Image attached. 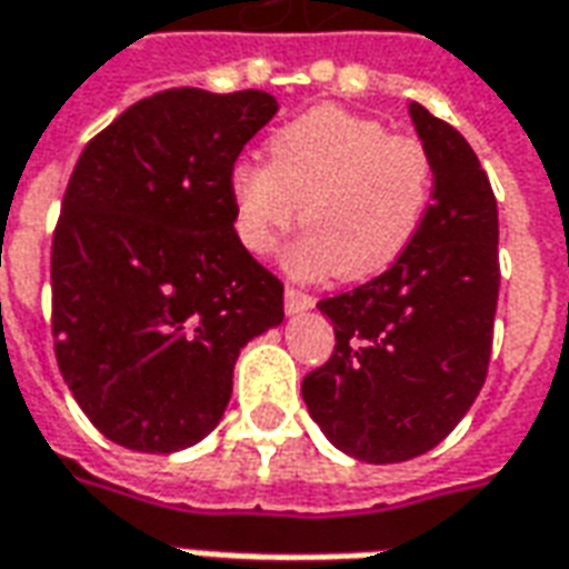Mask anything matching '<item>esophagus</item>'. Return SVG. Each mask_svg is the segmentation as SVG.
<instances>
[{"mask_svg":"<svg viewBox=\"0 0 569 569\" xmlns=\"http://www.w3.org/2000/svg\"><path fill=\"white\" fill-rule=\"evenodd\" d=\"M283 305H286V313H301V310L313 308V296L301 292V289H296V286H286Z\"/></svg>","mask_w":569,"mask_h":569,"instance_id":"34e87169","label":"esophagus"}]
</instances>
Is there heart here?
Here are the masks:
<instances>
[{
	"instance_id": "1",
	"label": "heart",
	"mask_w": 569,
	"mask_h": 569,
	"mask_svg": "<svg viewBox=\"0 0 569 569\" xmlns=\"http://www.w3.org/2000/svg\"><path fill=\"white\" fill-rule=\"evenodd\" d=\"M268 163L240 161L228 176L240 243L268 256L296 224L308 231L289 249L301 277L335 271L369 280L393 268L423 228L436 167L411 133H387L378 118L317 106L264 142Z\"/></svg>"
}]
</instances>
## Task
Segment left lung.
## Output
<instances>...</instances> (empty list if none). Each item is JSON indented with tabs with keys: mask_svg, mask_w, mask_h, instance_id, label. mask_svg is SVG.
<instances>
[{
	"mask_svg": "<svg viewBox=\"0 0 569 569\" xmlns=\"http://www.w3.org/2000/svg\"><path fill=\"white\" fill-rule=\"evenodd\" d=\"M408 112L436 167L423 228L390 271L317 305L335 350L301 381L326 439L366 463L411 460L460 423L488 378L500 296L488 173L448 121Z\"/></svg>",
	"mask_w": 569,
	"mask_h": 569,
	"instance_id": "left-lung-1",
	"label": "left lung"
}]
</instances>
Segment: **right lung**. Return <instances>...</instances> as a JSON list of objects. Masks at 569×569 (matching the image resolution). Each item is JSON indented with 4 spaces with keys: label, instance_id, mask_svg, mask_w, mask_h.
Segmentation results:
<instances>
[{
    "label": "right lung",
    "instance_id": "right-lung-1",
    "mask_svg": "<svg viewBox=\"0 0 569 569\" xmlns=\"http://www.w3.org/2000/svg\"><path fill=\"white\" fill-rule=\"evenodd\" d=\"M277 116L264 91L151 93L69 176L51 243L57 366L130 451H182L231 399L240 347L283 322V283L234 231L228 176Z\"/></svg>",
    "mask_w": 569,
    "mask_h": 569
}]
</instances>
